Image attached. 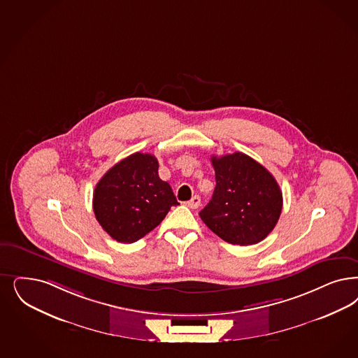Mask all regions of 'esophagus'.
I'll return each mask as SVG.
<instances>
[{"label":"esophagus","mask_w":358,"mask_h":358,"mask_svg":"<svg viewBox=\"0 0 358 358\" xmlns=\"http://www.w3.org/2000/svg\"><path fill=\"white\" fill-rule=\"evenodd\" d=\"M186 205H187L190 209H197L198 206L201 205V198L198 197V196H194V197H192L190 201L186 202Z\"/></svg>","instance_id":"obj_1"}]
</instances>
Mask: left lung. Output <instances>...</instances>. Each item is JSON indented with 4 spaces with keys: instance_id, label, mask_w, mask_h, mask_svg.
<instances>
[{
    "instance_id": "obj_1",
    "label": "left lung",
    "mask_w": 358,
    "mask_h": 358,
    "mask_svg": "<svg viewBox=\"0 0 358 358\" xmlns=\"http://www.w3.org/2000/svg\"><path fill=\"white\" fill-rule=\"evenodd\" d=\"M215 189L199 217L214 234L231 245L263 241L279 221L283 196L276 180L242 152L211 156Z\"/></svg>"
}]
</instances>
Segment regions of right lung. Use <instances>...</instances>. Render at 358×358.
<instances>
[{
	"instance_id": "1",
	"label": "right lung",
	"mask_w": 358,
	"mask_h": 358,
	"mask_svg": "<svg viewBox=\"0 0 358 358\" xmlns=\"http://www.w3.org/2000/svg\"><path fill=\"white\" fill-rule=\"evenodd\" d=\"M177 205L172 187L159 177L157 159L140 152L115 164L100 178L92 199L100 226L122 243L148 234Z\"/></svg>"
}]
</instances>
